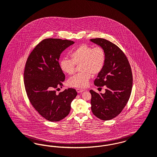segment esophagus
Segmentation results:
<instances>
[{"label": "esophagus", "mask_w": 157, "mask_h": 157, "mask_svg": "<svg viewBox=\"0 0 157 157\" xmlns=\"http://www.w3.org/2000/svg\"><path fill=\"white\" fill-rule=\"evenodd\" d=\"M76 91L78 93H80V92H82L84 91L83 90H81V89H76Z\"/></svg>", "instance_id": "34e87169"}]
</instances>
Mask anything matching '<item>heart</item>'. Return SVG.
Returning a JSON list of instances; mask_svg holds the SVG:
<instances>
[{
    "mask_svg": "<svg viewBox=\"0 0 157 157\" xmlns=\"http://www.w3.org/2000/svg\"><path fill=\"white\" fill-rule=\"evenodd\" d=\"M71 59H63L60 61L62 71L68 75L74 74L75 65H79L80 73L76 74L68 79L69 86L78 88L87 86L91 76L101 72L105 61V53L100 47L92 48L82 44L75 48L70 53Z\"/></svg>",
    "mask_w": 157,
    "mask_h": 157,
    "instance_id": "heart-1",
    "label": "heart"
}]
</instances>
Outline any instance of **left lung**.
<instances>
[{
    "label": "left lung",
    "mask_w": 157,
    "mask_h": 157,
    "mask_svg": "<svg viewBox=\"0 0 157 157\" xmlns=\"http://www.w3.org/2000/svg\"><path fill=\"white\" fill-rule=\"evenodd\" d=\"M90 41L102 48L105 53L104 67L94 85L106 87L104 94L90 91L91 110L101 120H111L120 114L129 101L133 82L131 67L126 56L114 44L100 38Z\"/></svg>",
    "instance_id": "obj_1"
}]
</instances>
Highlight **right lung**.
<instances>
[{
	"instance_id": "add662e5",
	"label": "right lung",
	"mask_w": 157,
	"mask_h": 157,
	"mask_svg": "<svg viewBox=\"0 0 157 157\" xmlns=\"http://www.w3.org/2000/svg\"><path fill=\"white\" fill-rule=\"evenodd\" d=\"M74 43L67 40L45 39L34 48L26 62L24 78L28 99L38 113L50 121L66 117L77 95L73 88L56 93L65 79L59 63L60 56Z\"/></svg>"
}]
</instances>
